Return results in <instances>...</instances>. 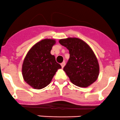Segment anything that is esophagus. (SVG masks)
<instances>
[{
	"instance_id": "34e87169",
	"label": "esophagus",
	"mask_w": 120,
	"mask_h": 120,
	"mask_svg": "<svg viewBox=\"0 0 120 120\" xmlns=\"http://www.w3.org/2000/svg\"><path fill=\"white\" fill-rule=\"evenodd\" d=\"M65 62H62V63H61V66H62V68H63V67L65 66Z\"/></svg>"
}]
</instances>
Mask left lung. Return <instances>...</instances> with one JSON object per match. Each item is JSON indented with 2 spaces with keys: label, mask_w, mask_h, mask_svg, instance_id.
<instances>
[{
  "label": "left lung",
  "mask_w": 120,
  "mask_h": 120,
  "mask_svg": "<svg viewBox=\"0 0 120 120\" xmlns=\"http://www.w3.org/2000/svg\"><path fill=\"white\" fill-rule=\"evenodd\" d=\"M62 46L69 50V58L63 68L73 84L87 87L97 80L99 66L97 58L85 41L77 38L59 40Z\"/></svg>",
  "instance_id": "8db88e82"
}]
</instances>
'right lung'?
I'll list each match as a JSON object with an SVG mask.
<instances>
[{
	"instance_id": "1",
	"label": "right lung",
	"mask_w": 120,
	"mask_h": 120,
	"mask_svg": "<svg viewBox=\"0 0 120 120\" xmlns=\"http://www.w3.org/2000/svg\"><path fill=\"white\" fill-rule=\"evenodd\" d=\"M55 40L45 39L36 43L24 58L22 72L24 80L32 88L41 89L51 83L58 69L62 68L51 54Z\"/></svg>"
}]
</instances>
